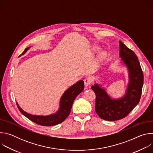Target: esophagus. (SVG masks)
Returning a JSON list of instances; mask_svg holds the SVG:
<instances>
[{"instance_id": "1", "label": "esophagus", "mask_w": 153, "mask_h": 153, "mask_svg": "<svg viewBox=\"0 0 153 153\" xmlns=\"http://www.w3.org/2000/svg\"><path fill=\"white\" fill-rule=\"evenodd\" d=\"M91 82H92V79H91V77H87V78H86V79L84 80V84H85V86L86 87L88 86L91 84Z\"/></svg>"}]
</instances>
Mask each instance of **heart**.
<instances>
[{
	"mask_svg": "<svg viewBox=\"0 0 153 153\" xmlns=\"http://www.w3.org/2000/svg\"><path fill=\"white\" fill-rule=\"evenodd\" d=\"M104 55H105V53H101V56L103 57Z\"/></svg>",
	"mask_w": 153,
	"mask_h": 153,
	"instance_id": "obj_1",
	"label": "heart"
}]
</instances>
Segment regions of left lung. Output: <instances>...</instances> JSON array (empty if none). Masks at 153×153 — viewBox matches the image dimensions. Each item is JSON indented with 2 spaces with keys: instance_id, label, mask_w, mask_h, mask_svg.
Segmentation results:
<instances>
[{
  "instance_id": "1",
  "label": "left lung",
  "mask_w": 153,
  "mask_h": 153,
  "mask_svg": "<svg viewBox=\"0 0 153 153\" xmlns=\"http://www.w3.org/2000/svg\"><path fill=\"white\" fill-rule=\"evenodd\" d=\"M119 57L128 70L129 82L124 96L114 99L108 95L100 84L94 83L91 88L96 96L95 110L102 119L118 120L126 117L139 103L143 83V74L135 53L119 41Z\"/></svg>"
}]
</instances>
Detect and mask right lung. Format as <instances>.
Instances as JSON below:
<instances>
[{
    "label": "right lung",
    "instance_id": "obj_1",
    "mask_svg": "<svg viewBox=\"0 0 153 153\" xmlns=\"http://www.w3.org/2000/svg\"><path fill=\"white\" fill-rule=\"evenodd\" d=\"M27 48L20 56H22L31 48ZM84 89V82L82 80H79L71 86L62 94L59 102L58 110L53 114L47 116H36L30 114L24 111L16 102V104L20 113L32 122L42 126H54L63 122L70 113L73 102L76 97L81 93Z\"/></svg>",
    "mask_w": 153,
    "mask_h": 153
}]
</instances>
